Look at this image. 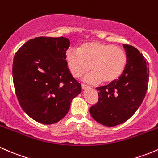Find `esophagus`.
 I'll return each instance as SVG.
<instances>
[{
    "mask_svg": "<svg viewBox=\"0 0 158 158\" xmlns=\"http://www.w3.org/2000/svg\"><path fill=\"white\" fill-rule=\"evenodd\" d=\"M81 87H82L83 90H87V89H88L90 87H89V86H87V85H85V84H81Z\"/></svg>",
    "mask_w": 158,
    "mask_h": 158,
    "instance_id": "obj_1",
    "label": "esophagus"
}]
</instances>
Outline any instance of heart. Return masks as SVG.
<instances>
[{
    "label": "heart",
    "instance_id": "heart-1",
    "mask_svg": "<svg viewBox=\"0 0 158 158\" xmlns=\"http://www.w3.org/2000/svg\"><path fill=\"white\" fill-rule=\"evenodd\" d=\"M65 61L71 75L79 78L89 70L92 71L84 77L91 84H112L119 78L128 62L126 52L115 45L94 41L81 45L76 49H69Z\"/></svg>",
    "mask_w": 158,
    "mask_h": 158
}]
</instances>
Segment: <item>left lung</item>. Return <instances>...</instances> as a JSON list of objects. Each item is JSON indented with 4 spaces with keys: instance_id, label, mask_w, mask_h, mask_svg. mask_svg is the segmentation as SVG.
Returning a JSON list of instances; mask_svg holds the SVG:
<instances>
[{
    "instance_id": "left-lung-1",
    "label": "left lung",
    "mask_w": 158,
    "mask_h": 158,
    "mask_svg": "<svg viewBox=\"0 0 158 158\" xmlns=\"http://www.w3.org/2000/svg\"><path fill=\"white\" fill-rule=\"evenodd\" d=\"M123 46L128 58L125 71L115 82L97 87L98 102L90 108L93 118L109 127L122 124L132 116L148 86V62L134 46Z\"/></svg>"
}]
</instances>
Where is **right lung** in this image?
<instances>
[{"instance_id": "right-lung-1", "label": "right lung", "mask_w": 158, "mask_h": 158, "mask_svg": "<svg viewBox=\"0 0 158 158\" xmlns=\"http://www.w3.org/2000/svg\"><path fill=\"white\" fill-rule=\"evenodd\" d=\"M69 40L37 37L17 52L13 61L16 95L23 111L45 125L62 119L81 85L71 75L65 61Z\"/></svg>"}]
</instances>
